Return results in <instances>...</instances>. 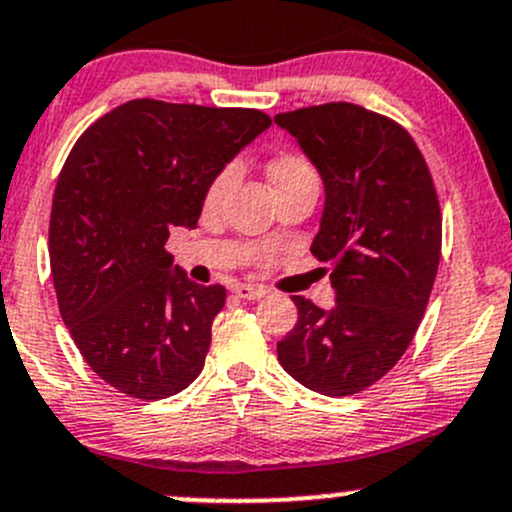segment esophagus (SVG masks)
Listing matches in <instances>:
<instances>
[{
  "label": "esophagus",
  "instance_id": "1",
  "mask_svg": "<svg viewBox=\"0 0 512 512\" xmlns=\"http://www.w3.org/2000/svg\"><path fill=\"white\" fill-rule=\"evenodd\" d=\"M233 294L238 299H247V301H257L267 294L265 287H255V284H235Z\"/></svg>",
  "mask_w": 512,
  "mask_h": 512
}]
</instances>
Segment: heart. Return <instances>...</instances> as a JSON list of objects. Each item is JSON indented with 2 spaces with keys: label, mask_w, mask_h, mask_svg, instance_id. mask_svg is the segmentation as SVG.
<instances>
[{
  "label": "heart",
  "mask_w": 512,
  "mask_h": 512,
  "mask_svg": "<svg viewBox=\"0 0 512 512\" xmlns=\"http://www.w3.org/2000/svg\"><path fill=\"white\" fill-rule=\"evenodd\" d=\"M304 174H314V171L309 169V164H306V161H301L297 157H279V159H274L270 166L272 184H282V181L297 179V176H304ZM233 179H235L233 166H228V169L220 171V174L215 176L211 188H208V196H206L208 206H213V203H218L220 198H223V193L228 191L230 184H233Z\"/></svg>",
  "instance_id": "obj_1"
}]
</instances>
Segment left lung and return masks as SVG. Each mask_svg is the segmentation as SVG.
<instances>
[{
	"mask_svg": "<svg viewBox=\"0 0 512 512\" xmlns=\"http://www.w3.org/2000/svg\"><path fill=\"white\" fill-rule=\"evenodd\" d=\"M324 181L311 252L328 262L336 304L292 297L299 319L277 343L282 368L328 397L355 395L392 370L417 333L441 255L432 174L397 122L353 102L274 117Z\"/></svg>",
	"mask_w": 512,
	"mask_h": 512,
	"instance_id": "1",
	"label": "left lung"
}]
</instances>
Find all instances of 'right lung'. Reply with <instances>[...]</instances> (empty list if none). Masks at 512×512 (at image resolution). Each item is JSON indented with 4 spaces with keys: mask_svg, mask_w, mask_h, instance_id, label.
Masks as SVG:
<instances>
[{
    "mask_svg": "<svg viewBox=\"0 0 512 512\" xmlns=\"http://www.w3.org/2000/svg\"><path fill=\"white\" fill-rule=\"evenodd\" d=\"M270 125L260 110L142 98L75 142L53 193L51 277L80 355L115 390L164 400L203 370L225 289L191 282L164 245L196 228L215 176Z\"/></svg>",
    "mask_w": 512,
    "mask_h": 512,
    "instance_id": "right-lung-1",
    "label": "right lung"
}]
</instances>
